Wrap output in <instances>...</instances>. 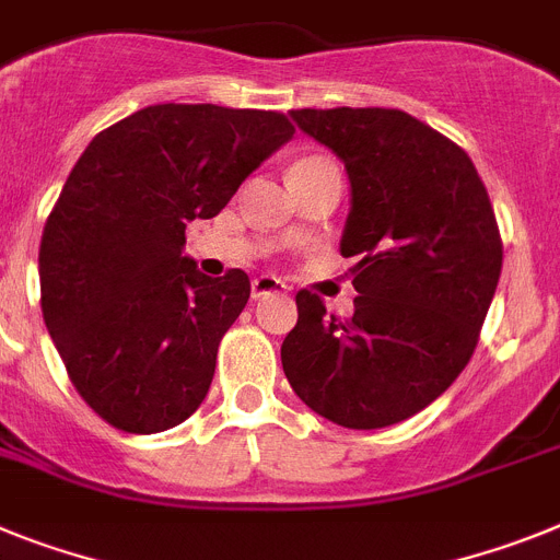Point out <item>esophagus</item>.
<instances>
[{"label": "esophagus", "instance_id": "esophagus-1", "mask_svg": "<svg viewBox=\"0 0 560 560\" xmlns=\"http://www.w3.org/2000/svg\"><path fill=\"white\" fill-rule=\"evenodd\" d=\"M283 291H285V283L275 275H260L252 280V298L255 300L269 298V294H283Z\"/></svg>", "mask_w": 560, "mask_h": 560}]
</instances>
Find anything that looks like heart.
Segmentation results:
<instances>
[{"mask_svg": "<svg viewBox=\"0 0 560 560\" xmlns=\"http://www.w3.org/2000/svg\"><path fill=\"white\" fill-rule=\"evenodd\" d=\"M323 166H331V161L323 155H308V158H300L298 164L291 166V172H312V170H323Z\"/></svg>", "mask_w": 560, "mask_h": 560, "instance_id": "heart-1", "label": "heart"}]
</instances>
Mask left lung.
Returning <instances> with one entry per match:
<instances>
[{"label": "left lung", "instance_id": "obj_1", "mask_svg": "<svg viewBox=\"0 0 560 560\" xmlns=\"http://www.w3.org/2000/svg\"><path fill=\"white\" fill-rule=\"evenodd\" d=\"M342 158L357 257L351 319L298 291L280 360L294 394L342 428L402 422L451 388L479 346L499 285L501 232L485 180L458 143L402 109H291Z\"/></svg>", "mask_w": 560, "mask_h": 560}]
</instances>
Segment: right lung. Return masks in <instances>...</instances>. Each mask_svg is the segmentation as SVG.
Segmentation results:
<instances>
[{"mask_svg": "<svg viewBox=\"0 0 560 560\" xmlns=\"http://www.w3.org/2000/svg\"><path fill=\"white\" fill-rule=\"evenodd\" d=\"M291 136L271 109L152 104L81 152L42 232V314L107 424L161 433L203 402L252 283L200 275L180 252L186 223L214 218Z\"/></svg>", "mask_w": 560, "mask_h": 560, "instance_id": "1", "label": "right lung"}]
</instances>
